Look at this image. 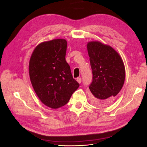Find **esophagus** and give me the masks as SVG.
I'll return each mask as SVG.
<instances>
[{"instance_id":"obj_1","label":"esophagus","mask_w":147,"mask_h":147,"mask_svg":"<svg viewBox=\"0 0 147 147\" xmlns=\"http://www.w3.org/2000/svg\"><path fill=\"white\" fill-rule=\"evenodd\" d=\"M77 81L79 83H80L82 82V78H77Z\"/></svg>"}]
</instances>
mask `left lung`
I'll return each instance as SVG.
<instances>
[{
  "label": "left lung",
  "mask_w": 147,
  "mask_h": 147,
  "mask_svg": "<svg viewBox=\"0 0 147 147\" xmlns=\"http://www.w3.org/2000/svg\"><path fill=\"white\" fill-rule=\"evenodd\" d=\"M87 50L92 73V81L89 86L91 101L96 106H108L123 86V61L112 47L99 42H88Z\"/></svg>",
  "instance_id": "1"
}]
</instances>
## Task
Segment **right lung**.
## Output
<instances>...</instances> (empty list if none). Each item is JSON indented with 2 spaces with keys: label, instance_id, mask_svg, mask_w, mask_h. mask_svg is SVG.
Returning <instances> with one entry per match:
<instances>
[{
  "label": "right lung",
  "instance_id": "right-lung-1",
  "mask_svg": "<svg viewBox=\"0 0 147 147\" xmlns=\"http://www.w3.org/2000/svg\"><path fill=\"white\" fill-rule=\"evenodd\" d=\"M67 45L65 39L42 42L29 61L30 80L35 93L43 104L54 109L67 103L80 86L65 61Z\"/></svg>",
  "mask_w": 147,
  "mask_h": 147
}]
</instances>
